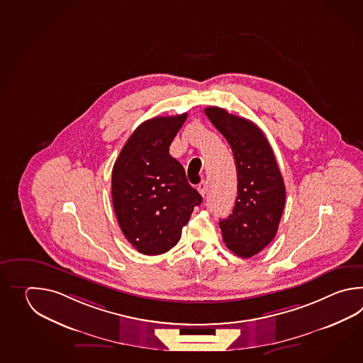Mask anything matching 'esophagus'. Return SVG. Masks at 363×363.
<instances>
[{"label": "esophagus", "mask_w": 363, "mask_h": 363, "mask_svg": "<svg viewBox=\"0 0 363 363\" xmlns=\"http://www.w3.org/2000/svg\"><path fill=\"white\" fill-rule=\"evenodd\" d=\"M208 183H206V182H202V183L199 185V192L201 193V196H206V194H208Z\"/></svg>", "instance_id": "1"}]
</instances>
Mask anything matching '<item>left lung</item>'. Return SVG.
<instances>
[{
  "mask_svg": "<svg viewBox=\"0 0 363 363\" xmlns=\"http://www.w3.org/2000/svg\"><path fill=\"white\" fill-rule=\"evenodd\" d=\"M205 114L228 141L238 172L232 214L219 222L227 247L242 258L262 252L278 232L286 186L270 143L252 121L210 106Z\"/></svg>",
  "mask_w": 363,
  "mask_h": 363,
  "instance_id": "8db88e82",
  "label": "left lung"
}]
</instances>
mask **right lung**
<instances>
[{"instance_id": "obj_1", "label": "right lung", "mask_w": 363, "mask_h": 363, "mask_svg": "<svg viewBox=\"0 0 363 363\" xmlns=\"http://www.w3.org/2000/svg\"><path fill=\"white\" fill-rule=\"evenodd\" d=\"M186 116H155L140 124L113 167L111 197L118 223L143 255H162L175 247L193 208L202 201L183 166L169 153Z\"/></svg>"}]
</instances>
